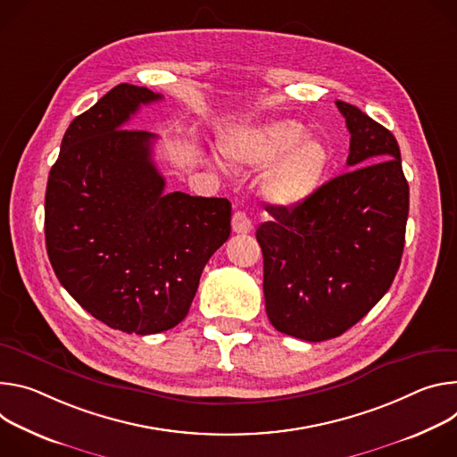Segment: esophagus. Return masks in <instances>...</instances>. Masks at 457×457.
<instances>
[{
	"label": "esophagus",
	"mask_w": 457,
	"mask_h": 457,
	"mask_svg": "<svg viewBox=\"0 0 457 457\" xmlns=\"http://www.w3.org/2000/svg\"><path fill=\"white\" fill-rule=\"evenodd\" d=\"M252 228H254V225H252V221L246 218L245 212H241V211L234 212V216H232V230L236 234H248Z\"/></svg>",
	"instance_id": "obj_1"
}]
</instances>
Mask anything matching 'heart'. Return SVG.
Segmentation results:
<instances>
[{
    "mask_svg": "<svg viewBox=\"0 0 457 457\" xmlns=\"http://www.w3.org/2000/svg\"><path fill=\"white\" fill-rule=\"evenodd\" d=\"M223 156L236 167L265 169L262 194L278 209H295L323 185L330 167L327 145L292 120L241 129L221 145Z\"/></svg>",
    "mask_w": 457,
    "mask_h": 457,
    "instance_id": "obj_1",
    "label": "heart"
}]
</instances>
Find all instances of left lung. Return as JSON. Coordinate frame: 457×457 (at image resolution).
Here are the masks:
<instances>
[{"instance_id":"1","label":"left lung","mask_w":457,"mask_h":457,"mask_svg":"<svg viewBox=\"0 0 457 457\" xmlns=\"http://www.w3.org/2000/svg\"><path fill=\"white\" fill-rule=\"evenodd\" d=\"M336 105L350 132V170L295 209H269L272 221L256 230L267 316L305 341L341 336L386 294L409 218L395 137L358 107Z\"/></svg>"}]
</instances>
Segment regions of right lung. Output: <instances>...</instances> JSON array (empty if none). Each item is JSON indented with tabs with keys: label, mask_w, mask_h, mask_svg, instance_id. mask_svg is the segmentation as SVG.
Returning a JSON list of instances; mask_svg holds the SVG:
<instances>
[{
	"label": "right lung",
	"mask_w": 457,
	"mask_h": 457,
	"mask_svg": "<svg viewBox=\"0 0 457 457\" xmlns=\"http://www.w3.org/2000/svg\"><path fill=\"white\" fill-rule=\"evenodd\" d=\"M158 99L121 83L74 118L45 194L46 254L60 283L101 323L139 336L185 320L232 216L225 197L165 194L156 136L123 129Z\"/></svg>",
	"instance_id": "add662e5"
}]
</instances>
